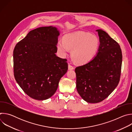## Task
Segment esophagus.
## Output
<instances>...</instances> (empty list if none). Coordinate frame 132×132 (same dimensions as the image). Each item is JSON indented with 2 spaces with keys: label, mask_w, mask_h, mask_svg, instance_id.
Masks as SVG:
<instances>
[{
  "label": "esophagus",
  "mask_w": 132,
  "mask_h": 132,
  "mask_svg": "<svg viewBox=\"0 0 132 132\" xmlns=\"http://www.w3.org/2000/svg\"><path fill=\"white\" fill-rule=\"evenodd\" d=\"M73 69H74V67L72 66H71L70 64L68 65V69L69 70H72Z\"/></svg>",
  "instance_id": "obj_1"
}]
</instances>
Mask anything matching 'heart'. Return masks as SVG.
<instances>
[{"label":"heart","instance_id":"obj_1","mask_svg":"<svg viewBox=\"0 0 132 132\" xmlns=\"http://www.w3.org/2000/svg\"><path fill=\"white\" fill-rule=\"evenodd\" d=\"M99 46V41L95 35L82 31H77L66 34L63 40L57 43V50L62 57L71 51V57L79 64L90 62L96 55Z\"/></svg>","mask_w":132,"mask_h":132}]
</instances>
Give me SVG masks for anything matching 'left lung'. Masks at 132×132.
Wrapping results in <instances>:
<instances>
[{
    "label": "left lung",
    "mask_w": 132,
    "mask_h": 132,
    "mask_svg": "<svg viewBox=\"0 0 132 132\" xmlns=\"http://www.w3.org/2000/svg\"><path fill=\"white\" fill-rule=\"evenodd\" d=\"M98 52L88 63L75 68L76 88L80 97L91 103L106 98L118 86L122 63L119 44L101 29Z\"/></svg>",
    "instance_id": "left-lung-1"
}]
</instances>
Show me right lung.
<instances>
[{
	"mask_svg": "<svg viewBox=\"0 0 132 132\" xmlns=\"http://www.w3.org/2000/svg\"><path fill=\"white\" fill-rule=\"evenodd\" d=\"M60 33L55 27L30 31L13 50L14 76L30 97L37 100L51 98L68 70L66 59L56 56Z\"/></svg>",
	"mask_w": 132,
	"mask_h": 132,
	"instance_id": "1",
	"label": "right lung"
}]
</instances>
